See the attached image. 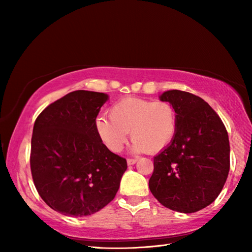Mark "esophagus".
Segmentation results:
<instances>
[{"label": "esophagus", "instance_id": "esophagus-1", "mask_svg": "<svg viewBox=\"0 0 252 252\" xmlns=\"http://www.w3.org/2000/svg\"><path fill=\"white\" fill-rule=\"evenodd\" d=\"M126 162H127V165H133L136 162V160L135 159H127Z\"/></svg>", "mask_w": 252, "mask_h": 252}]
</instances>
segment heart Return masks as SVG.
I'll use <instances>...</instances> for the list:
<instances>
[{
	"mask_svg": "<svg viewBox=\"0 0 252 252\" xmlns=\"http://www.w3.org/2000/svg\"><path fill=\"white\" fill-rule=\"evenodd\" d=\"M109 114L96 117L94 127L101 142L116 153L125 148L129 131L134 153L163 150L177 131V113L169 102L123 97L110 106Z\"/></svg>",
	"mask_w": 252,
	"mask_h": 252,
	"instance_id": "b5f03b06",
	"label": "heart"
}]
</instances>
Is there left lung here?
<instances>
[{
	"instance_id": "left-lung-1",
	"label": "left lung",
	"mask_w": 252,
	"mask_h": 252,
	"mask_svg": "<svg viewBox=\"0 0 252 252\" xmlns=\"http://www.w3.org/2000/svg\"><path fill=\"white\" fill-rule=\"evenodd\" d=\"M177 113L169 146L153 158L151 193L173 211L192 213L220 194L230 169L228 132L218 114L192 93L169 90L159 96Z\"/></svg>"
}]
</instances>
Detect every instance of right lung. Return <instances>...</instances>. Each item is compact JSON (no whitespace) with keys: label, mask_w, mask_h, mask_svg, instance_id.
<instances>
[{"label":"right lung","mask_w":252,"mask_h":252,"mask_svg":"<svg viewBox=\"0 0 252 252\" xmlns=\"http://www.w3.org/2000/svg\"><path fill=\"white\" fill-rule=\"evenodd\" d=\"M105 93L78 90L42 111L33 126L31 172L43 201L64 216L85 217L116 197L127 168L97 136Z\"/></svg>","instance_id":"obj_1"}]
</instances>
